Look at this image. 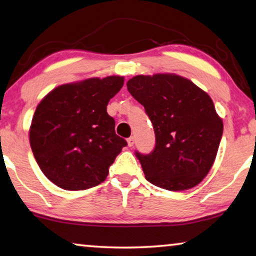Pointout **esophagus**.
Segmentation results:
<instances>
[{
    "label": "esophagus",
    "instance_id": "esophagus-1",
    "mask_svg": "<svg viewBox=\"0 0 256 256\" xmlns=\"http://www.w3.org/2000/svg\"><path fill=\"white\" fill-rule=\"evenodd\" d=\"M134 142H136L134 136H130L128 139V147H132V146L134 144Z\"/></svg>",
    "mask_w": 256,
    "mask_h": 256
}]
</instances>
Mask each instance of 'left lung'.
Returning a JSON list of instances; mask_svg holds the SVG:
<instances>
[{
    "label": "left lung",
    "mask_w": 256,
    "mask_h": 256,
    "mask_svg": "<svg viewBox=\"0 0 256 256\" xmlns=\"http://www.w3.org/2000/svg\"><path fill=\"white\" fill-rule=\"evenodd\" d=\"M128 90L152 120L156 136L149 155L136 152L146 179L171 192L194 188L216 160L223 122L210 96L180 75H136Z\"/></svg>",
    "instance_id": "8db88e82"
}]
</instances>
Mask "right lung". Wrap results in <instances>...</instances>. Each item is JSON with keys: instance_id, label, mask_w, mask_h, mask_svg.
I'll return each mask as SVG.
<instances>
[{"instance_id": "1", "label": "right lung", "mask_w": 256, "mask_h": 256, "mask_svg": "<svg viewBox=\"0 0 256 256\" xmlns=\"http://www.w3.org/2000/svg\"><path fill=\"white\" fill-rule=\"evenodd\" d=\"M123 84L118 75L62 84L38 104L30 142L40 171L56 186L85 190L106 180L109 166L128 144L107 112Z\"/></svg>"}]
</instances>
